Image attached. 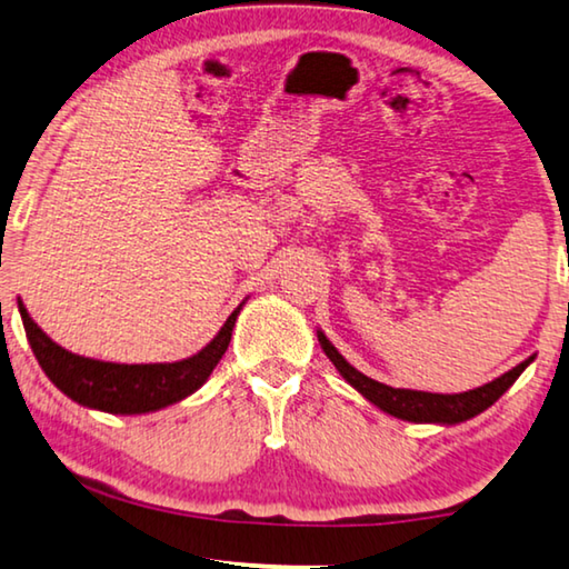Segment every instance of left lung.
I'll use <instances>...</instances> for the list:
<instances>
[{
	"label": "left lung",
	"instance_id": "8db88e82",
	"mask_svg": "<svg viewBox=\"0 0 569 569\" xmlns=\"http://www.w3.org/2000/svg\"><path fill=\"white\" fill-rule=\"evenodd\" d=\"M320 348L326 356L333 361L338 373L351 383V387L361 395L366 401H371L376 409H381L383 415H391L397 419H405V422L415 425H460L468 422V419L478 417L486 412L488 407L503 397V391L511 387L513 381L519 379L521 371L535 361V356H529L527 361L513 366L511 371H506L498 379L483 383V387L460 391V395H432V391H417V389H395L387 387V383L371 379L346 361L343 356L338 353V348L330 343L328 336L318 330Z\"/></svg>",
	"mask_w": 569,
	"mask_h": 569
}]
</instances>
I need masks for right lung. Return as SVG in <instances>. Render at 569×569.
I'll return each instance as SVG.
<instances>
[{
	"instance_id": "obj_1",
	"label": "right lung",
	"mask_w": 569,
	"mask_h": 569,
	"mask_svg": "<svg viewBox=\"0 0 569 569\" xmlns=\"http://www.w3.org/2000/svg\"><path fill=\"white\" fill-rule=\"evenodd\" d=\"M247 300L226 318L211 343L172 363H111L71 353L42 333L22 300L17 302V308L40 369L68 399L109 415H147L178 405L203 387L229 348L236 318Z\"/></svg>"
}]
</instances>
